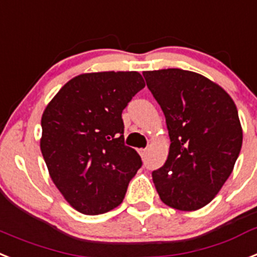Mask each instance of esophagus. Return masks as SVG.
Returning <instances> with one entry per match:
<instances>
[{
	"mask_svg": "<svg viewBox=\"0 0 257 257\" xmlns=\"http://www.w3.org/2000/svg\"><path fill=\"white\" fill-rule=\"evenodd\" d=\"M139 153H140V156H142V157H146L147 150H139Z\"/></svg>",
	"mask_w": 257,
	"mask_h": 257,
	"instance_id": "obj_1",
	"label": "esophagus"
}]
</instances>
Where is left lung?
<instances>
[{
	"label": "left lung",
	"instance_id": "1",
	"mask_svg": "<svg viewBox=\"0 0 257 257\" xmlns=\"http://www.w3.org/2000/svg\"><path fill=\"white\" fill-rule=\"evenodd\" d=\"M170 138L153 183L166 205L196 210L212 201L230 177L243 133L233 98L205 76L181 69L144 71Z\"/></svg>",
	"mask_w": 257,
	"mask_h": 257
}]
</instances>
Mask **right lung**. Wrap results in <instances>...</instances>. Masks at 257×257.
<instances>
[{
  "label": "right lung",
  "mask_w": 257,
  "mask_h": 257,
  "mask_svg": "<svg viewBox=\"0 0 257 257\" xmlns=\"http://www.w3.org/2000/svg\"><path fill=\"white\" fill-rule=\"evenodd\" d=\"M144 85L137 71L82 74L44 110L41 153L54 185L80 213L118 207L143 164L124 144L122 111Z\"/></svg>",
  "instance_id": "obj_1"
}]
</instances>
